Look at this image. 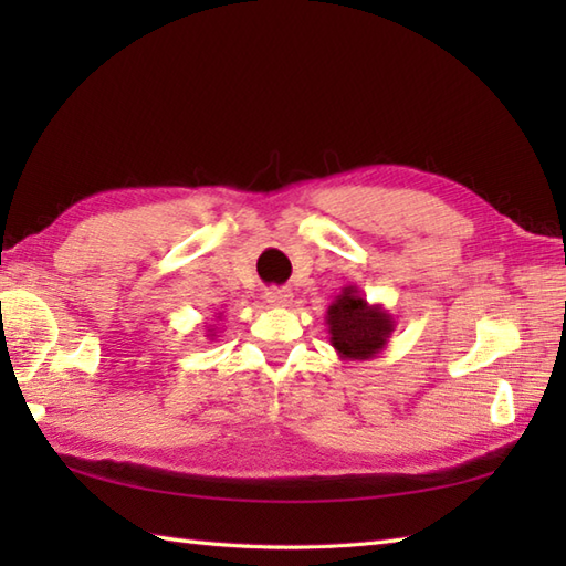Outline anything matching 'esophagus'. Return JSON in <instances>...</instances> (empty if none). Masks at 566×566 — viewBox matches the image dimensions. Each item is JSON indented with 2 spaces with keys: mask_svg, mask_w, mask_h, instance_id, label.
I'll return each mask as SVG.
<instances>
[{
  "mask_svg": "<svg viewBox=\"0 0 566 566\" xmlns=\"http://www.w3.org/2000/svg\"><path fill=\"white\" fill-rule=\"evenodd\" d=\"M292 298L294 294L290 290H280V286H270V290L264 292V302L270 306H290Z\"/></svg>",
  "mask_w": 566,
  "mask_h": 566,
  "instance_id": "1",
  "label": "esophagus"
}]
</instances>
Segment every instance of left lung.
Listing matches in <instances>:
<instances>
[{
	"mask_svg": "<svg viewBox=\"0 0 566 566\" xmlns=\"http://www.w3.org/2000/svg\"><path fill=\"white\" fill-rule=\"evenodd\" d=\"M331 345L345 363H367L389 345L396 321L381 304H369L357 286H343L326 311Z\"/></svg>",
	"mask_w": 566,
	"mask_h": 566,
	"instance_id": "8db88e82",
	"label": "left lung"
}]
</instances>
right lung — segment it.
Listing matches in <instances>:
<instances>
[{
    "label": "right lung",
    "instance_id": "1",
    "mask_svg": "<svg viewBox=\"0 0 566 566\" xmlns=\"http://www.w3.org/2000/svg\"><path fill=\"white\" fill-rule=\"evenodd\" d=\"M216 318H221V314L219 316H216ZM207 335H211V338H213V328H209V333Z\"/></svg>",
    "mask_w": 566,
    "mask_h": 566
}]
</instances>
